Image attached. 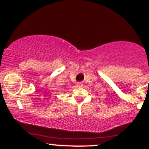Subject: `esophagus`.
Wrapping results in <instances>:
<instances>
[{
	"label": "esophagus",
	"mask_w": 149,
	"mask_h": 149,
	"mask_svg": "<svg viewBox=\"0 0 149 149\" xmlns=\"http://www.w3.org/2000/svg\"><path fill=\"white\" fill-rule=\"evenodd\" d=\"M76 86H77L78 87H80V86H83V84L81 83H80V82H78V83H76Z\"/></svg>",
	"instance_id": "1"
}]
</instances>
